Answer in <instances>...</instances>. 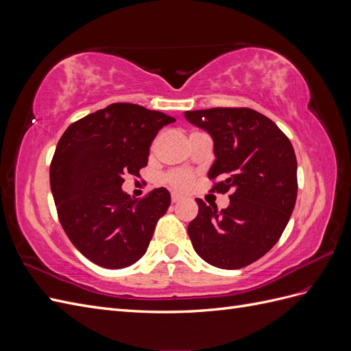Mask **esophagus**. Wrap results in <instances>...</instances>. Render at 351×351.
Returning <instances> with one entry per match:
<instances>
[{"mask_svg":"<svg viewBox=\"0 0 351 351\" xmlns=\"http://www.w3.org/2000/svg\"><path fill=\"white\" fill-rule=\"evenodd\" d=\"M180 199H182V196H180L178 193H171V202H173V204H176V202H178Z\"/></svg>","mask_w":351,"mask_h":351,"instance_id":"esophagus-1","label":"esophagus"}]
</instances>
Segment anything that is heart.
<instances>
[{
    "instance_id": "b5f03b06",
    "label": "heart",
    "mask_w": 351,
    "mask_h": 351,
    "mask_svg": "<svg viewBox=\"0 0 351 351\" xmlns=\"http://www.w3.org/2000/svg\"><path fill=\"white\" fill-rule=\"evenodd\" d=\"M192 174L187 171H173L164 177V182L176 190H186L192 184Z\"/></svg>"
}]
</instances>
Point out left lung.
I'll list each match as a JSON object with an SVG mask.
<instances>
[{
  "mask_svg": "<svg viewBox=\"0 0 351 351\" xmlns=\"http://www.w3.org/2000/svg\"><path fill=\"white\" fill-rule=\"evenodd\" d=\"M186 120L214 141L215 161L208 177L212 192H231L218 210L202 199L187 227L199 256L222 269L247 267L269 252L289 224L297 197L293 145L268 117L250 108L186 111Z\"/></svg>",
  "mask_w": 351,
  "mask_h": 351,
  "instance_id": "obj_1",
  "label": "left lung"
}]
</instances>
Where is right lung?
Instances as JSON below:
<instances>
[{"label":"right lung","mask_w":351,"mask_h":351,"mask_svg":"<svg viewBox=\"0 0 351 351\" xmlns=\"http://www.w3.org/2000/svg\"><path fill=\"white\" fill-rule=\"evenodd\" d=\"M174 121L119 102L70 124L61 136L49 167L58 218L74 247L99 267L121 269L146 253L171 196L161 187L137 200L121 186L124 176H139L155 136Z\"/></svg>","instance_id":"obj_1"}]
</instances>
